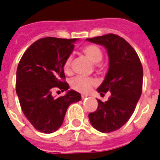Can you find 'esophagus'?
Here are the masks:
<instances>
[{"label":"esophagus","mask_w":160,"mask_h":160,"mask_svg":"<svg viewBox=\"0 0 160 160\" xmlns=\"http://www.w3.org/2000/svg\"><path fill=\"white\" fill-rule=\"evenodd\" d=\"M87 97H88V96L85 95V94H82V95H81V98H82V99H84V98H86Z\"/></svg>","instance_id":"esophagus-1"}]
</instances>
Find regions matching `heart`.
Wrapping results in <instances>:
<instances>
[{"instance_id": "1", "label": "heart", "mask_w": 160, "mask_h": 160, "mask_svg": "<svg viewBox=\"0 0 160 160\" xmlns=\"http://www.w3.org/2000/svg\"><path fill=\"white\" fill-rule=\"evenodd\" d=\"M82 53L89 62L95 65V67H100L99 62L102 59V52L97 45L88 44L82 48ZM71 62L72 58L68 57L65 61L63 65L64 71L67 74L71 73ZM95 84V81L90 78H84L81 76H77L71 80V88L80 93H86L91 89V87Z\"/></svg>"}]
</instances>
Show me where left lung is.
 Returning <instances> with one entry per match:
<instances>
[{"instance_id": "obj_1", "label": "left lung", "mask_w": 160, "mask_h": 160, "mask_svg": "<svg viewBox=\"0 0 160 160\" xmlns=\"http://www.w3.org/2000/svg\"><path fill=\"white\" fill-rule=\"evenodd\" d=\"M86 40L107 49L109 68L97 91L102 94L111 92L106 102L98 99V108L89 114V121L99 132H114L134 112L142 92V65L134 48L118 35L109 33Z\"/></svg>"}]
</instances>
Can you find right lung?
<instances>
[{
  "label": "right lung",
  "mask_w": 160,
  "mask_h": 160,
  "mask_svg": "<svg viewBox=\"0 0 160 160\" xmlns=\"http://www.w3.org/2000/svg\"><path fill=\"white\" fill-rule=\"evenodd\" d=\"M76 38L48 37L33 42L22 56L16 72V93L24 116L35 129L56 132L63 123L68 107L81 99L80 93L69 90L55 98L54 88L67 91L65 61L74 49Z\"/></svg>",
  "instance_id": "right-lung-1"
}]
</instances>
